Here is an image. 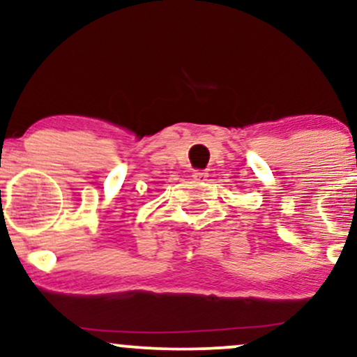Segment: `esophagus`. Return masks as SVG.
Instances as JSON below:
<instances>
[{
    "label": "esophagus",
    "instance_id": "esophagus-1",
    "mask_svg": "<svg viewBox=\"0 0 357 357\" xmlns=\"http://www.w3.org/2000/svg\"><path fill=\"white\" fill-rule=\"evenodd\" d=\"M206 178H208L206 171L196 169L195 173H192V179H195V181H206Z\"/></svg>",
    "mask_w": 357,
    "mask_h": 357
}]
</instances>
